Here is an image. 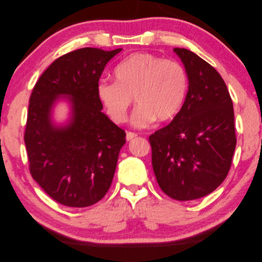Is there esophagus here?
Here are the masks:
<instances>
[{"instance_id": "34e87169", "label": "esophagus", "mask_w": 262, "mask_h": 262, "mask_svg": "<svg viewBox=\"0 0 262 262\" xmlns=\"http://www.w3.org/2000/svg\"><path fill=\"white\" fill-rule=\"evenodd\" d=\"M138 137V134L137 133H134V132H126V141H131L132 139H134V138H137Z\"/></svg>"}]
</instances>
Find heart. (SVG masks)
I'll return each mask as SVG.
<instances>
[{
    "label": "heart",
    "mask_w": 262,
    "mask_h": 262,
    "mask_svg": "<svg viewBox=\"0 0 262 262\" xmlns=\"http://www.w3.org/2000/svg\"><path fill=\"white\" fill-rule=\"evenodd\" d=\"M116 82L100 80L97 97L112 120L124 123L132 105V124L146 128L154 120L165 122L181 109L188 89L187 73L180 63L152 53H134L119 63Z\"/></svg>",
    "instance_id": "1"
}]
</instances>
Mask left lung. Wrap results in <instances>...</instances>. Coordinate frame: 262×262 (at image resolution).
Masks as SVG:
<instances>
[{
    "instance_id": "8db88e82",
    "label": "left lung",
    "mask_w": 262,
    "mask_h": 262,
    "mask_svg": "<svg viewBox=\"0 0 262 262\" xmlns=\"http://www.w3.org/2000/svg\"><path fill=\"white\" fill-rule=\"evenodd\" d=\"M188 93L172 121L149 136L152 165L163 192L178 201L199 199L226 178L236 147L234 108L217 71L187 49Z\"/></svg>"
}]
</instances>
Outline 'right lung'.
Returning a JSON list of instances; mask_svg holds the SVG:
<instances>
[{
    "label": "right lung",
    "instance_id": "right-lung-1",
    "mask_svg": "<svg viewBox=\"0 0 262 262\" xmlns=\"http://www.w3.org/2000/svg\"><path fill=\"white\" fill-rule=\"evenodd\" d=\"M122 49L74 50L54 60L29 98L24 140L29 171L47 194L71 208L105 196L113 182L125 132L101 113L97 84L109 60ZM60 94L73 104V119L53 125L51 108Z\"/></svg>",
    "mask_w": 262,
    "mask_h": 262
}]
</instances>
